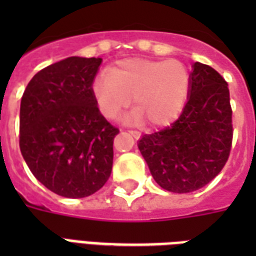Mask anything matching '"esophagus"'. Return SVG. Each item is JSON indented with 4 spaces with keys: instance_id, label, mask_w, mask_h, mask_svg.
Returning <instances> with one entry per match:
<instances>
[{
    "instance_id": "34e87169",
    "label": "esophagus",
    "mask_w": 256,
    "mask_h": 256,
    "mask_svg": "<svg viewBox=\"0 0 256 256\" xmlns=\"http://www.w3.org/2000/svg\"><path fill=\"white\" fill-rule=\"evenodd\" d=\"M128 132H130V134H132V136H134L136 140H138V138H140V132H136V130H128Z\"/></svg>"
}]
</instances>
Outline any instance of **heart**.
Masks as SVG:
<instances>
[{"instance_id":"1","label":"heart","mask_w":256,"mask_h":256,"mask_svg":"<svg viewBox=\"0 0 256 256\" xmlns=\"http://www.w3.org/2000/svg\"><path fill=\"white\" fill-rule=\"evenodd\" d=\"M190 90V73L176 60L128 58L92 81V92L98 110L108 120L116 118L128 104L136 108L126 116L140 124L144 118L152 126L170 122L182 108Z\"/></svg>"}]
</instances>
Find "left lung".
<instances>
[{
    "mask_svg": "<svg viewBox=\"0 0 256 256\" xmlns=\"http://www.w3.org/2000/svg\"><path fill=\"white\" fill-rule=\"evenodd\" d=\"M232 110L224 78L195 62L188 100L175 122L138 142L156 182L171 192H192L224 168L232 144Z\"/></svg>",
    "mask_w": 256,
    "mask_h": 256,
    "instance_id": "obj_1",
    "label": "left lung"
}]
</instances>
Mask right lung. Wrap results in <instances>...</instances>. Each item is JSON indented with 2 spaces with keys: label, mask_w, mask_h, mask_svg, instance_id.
Instances as JSON below:
<instances>
[{
  "label": "right lung",
  "mask_w": 256,
  "mask_h": 256,
  "mask_svg": "<svg viewBox=\"0 0 256 256\" xmlns=\"http://www.w3.org/2000/svg\"><path fill=\"white\" fill-rule=\"evenodd\" d=\"M100 58L69 57L40 70L20 108V148L40 182L65 198H85L112 174L120 132L98 110L92 85Z\"/></svg>",
  "instance_id": "right-lung-1"
}]
</instances>
